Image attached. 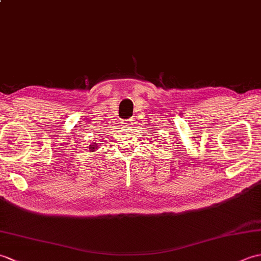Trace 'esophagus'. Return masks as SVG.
I'll list each match as a JSON object with an SVG mask.
<instances>
[{
    "instance_id": "1",
    "label": "esophagus",
    "mask_w": 261,
    "mask_h": 261,
    "mask_svg": "<svg viewBox=\"0 0 261 261\" xmlns=\"http://www.w3.org/2000/svg\"><path fill=\"white\" fill-rule=\"evenodd\" d=\"M135 119H127V120H124L123 121V124L125 125V126H134V124H135Z\"/></svg>"
}]
</instances>
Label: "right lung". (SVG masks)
<instances>
[{
	"mask_svg": "<svg viewBox=\"0 0 261 261\" xmlns=\"http://www.w3.org/2000/svg\"><path fill=\"white\" fill-rule=\"evenodd\" d=\"M97 145H98V143H92V146L90 147V151H92V152H93L94 150H95V149L98 147Z\"/></svg>",
	"mask_w": 261,
	"mask_h": 261,
	"instance_id": "add662e5",
	"label": "right lung"
}]
</instances>
